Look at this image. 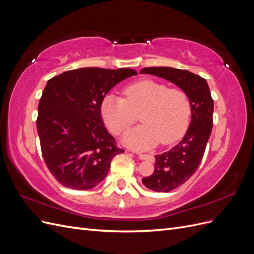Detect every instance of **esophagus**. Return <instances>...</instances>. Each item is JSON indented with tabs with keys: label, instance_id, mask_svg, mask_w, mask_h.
<instances>
[{
	"label": "esophagus",
	"instance_id": "esophagus-1",
	"mask_svg": "<svg viewBox=\"0 0 254 254\" xmlns=\"http://www.w3.org/2000/svg\"><path fill=\"white\" fill-rule=\"evenodd\" d=\"M133 153L139 157L140 160H148V161H153V158L151 155H146V153H141V152H137V151H133Z\"/></svg>",
	"mask_w": 254,
	"mask_h": 254
}]
</instances>
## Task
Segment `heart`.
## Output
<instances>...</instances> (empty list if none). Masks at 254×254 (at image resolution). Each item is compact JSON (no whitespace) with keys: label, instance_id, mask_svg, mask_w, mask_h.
Returning a JSON list of instances; mask_svg holds the SVG:
<instances>
[{"label":"heart","instance_id":"1","mask_svg":"<svg viewBox=\"0 0 254 254\" xmlns=\"http://www.w3.org/2000/svg\"><path fill=\"white\" fill-rule=\"evenodd\" d=\"M125 98L108 94L101 105L102 118L111 131L122 133L140 114L143 124L128 130L124 141L133 147L147 149L172 144L183 136L190 119V102L184 91L168 89L165 84L144 79L129 84Z\"/></svg>","mask_w":254,"mask_h":254}]
</instances>
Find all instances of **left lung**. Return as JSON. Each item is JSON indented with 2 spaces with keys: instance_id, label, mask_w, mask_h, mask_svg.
<instances>
[{
  "instance_id": "obj_1",
  "label": "left lung",
  "mask_w": 254,
  "mask_h": 254,
  "mask_svg": "<svg viewBox=\"0 0 254 254\" xmlns=\"http://www.w3.org/2000/svg\"><path fill=\"white\" fill-rule=\"evenodd\" d=\"M140 73L175 83L190 102L191 119L187 133L171 150L155 156V173L142 179L147 189L167 193L186 183L201 163L212 131L214 102L206 80L187 70L153 66L144 67Z\"/></svg>"
}]
</instances>
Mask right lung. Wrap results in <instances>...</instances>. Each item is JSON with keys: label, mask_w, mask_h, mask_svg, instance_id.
I'll use <instances>...</instances> for the list:
<instances>
[{"label": "right lung", "mask_w": 254, "mask_h": 254, "mask_svg": "<svg viewBox=\"0 0 254 254\" xmlns=\"http://www.w3.org/2000/svg\"><path fill=\"white\" fill-rule=\"evenodd\" d=\"M131 68L82 67L51 78L38 106L37 130L44 162L65 188L93 189L108 175L112 159L124 152L106 129L101 105Z\"/></svg>", "instance_id": "1"}]
</instances>
